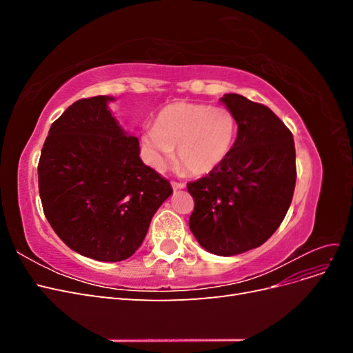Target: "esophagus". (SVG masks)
<instances>
[{
	"label": "esophagus",
	"instance_id": "1",
	"mask_svg": "<svg viewBox=\"0 0 353 353\" xmlns=\"http://www.w3.org/2000/svg\"><path fill=\"white\" fill-rule=\"evenodd\" d=\"M170 185H172L174 190H183L185 187L184 183H178V181H172V183H170Z\"/></svg>",
	"mask_w": 353,
	"mask_h": 353
}]
</instances>
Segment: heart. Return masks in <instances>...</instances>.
I'll list each match as a JSON object with an SVG mask.
<instances>
[{
	"instance_id": "heart-1",
	"label": "heart",
	"mask_w": 353,
	"mask_h": 353,
	"mask_svg": "<svg viewBox=\"0 0 353 353\" xmlns=\"http://www.w3.org/2000/svg\"><path fill=\"white\" fill-rule=\"evenodd\" d=\"M236 134L237 121L228 109L178 101L159 112L154 128L143 134V144L156 169L168 165L176 147L181 166L206 175L227 159Z\"/></svg>"
}]
</instances>
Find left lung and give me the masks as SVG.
Returning <instances> with one entry per match:
<instances>
[{"label": "left lung", "instance_id": "8db88e82", "mask_svg": "<svg viewBox=\"0 0 353 353\" xmlns=\"http://www.w3.org/2000/svg\"><path fill=\"white\" fill-rule=\"evenodd\" d=\"M221 101L237 121L227 159L187 184L194 199L188 225L203 249L234 256L259 248L280 227L296 185V150L290 130L270 108L240 94Z\"/></svg>", "mask_w": 353, "mask_h": 353}]
</instances>
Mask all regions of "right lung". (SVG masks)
Instances as JSON below:
<instances>
[{"instance_id": "right-lung-1", "label": "right lung", "mask_w": 353, "mask_h": 353, "mask_svg": "<svg viewBox=\"0 0 353 353\" xmlns=\"http://www.w3.org/2000/svg\"><path fill=\"white\" fill-rule=\"evenodd\" d=\"M113 97L74 101L51 125L38 163L46 218L68 248L101 262L140 248L169 181L140 159L138 138L109 109Z\"/></svg>"}]
</instances>
